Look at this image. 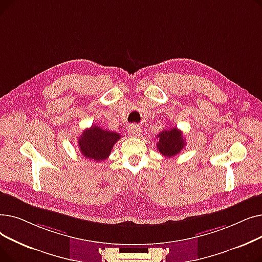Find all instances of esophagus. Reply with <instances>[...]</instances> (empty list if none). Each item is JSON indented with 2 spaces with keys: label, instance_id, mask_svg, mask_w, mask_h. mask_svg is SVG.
Segmentation results:
<instances>
[{
  "label": "esophagus",
  "instance_id": "34e87169",
  "mask_svg": "<svg viewBox=\"0 0 262 262\" xmlns=\"http://www.w3.org/2000/svg\"><path fill=\"white\" fill-rule=\"evenodd\" d=\"M128 132H129V135L132 137H139L142 133V129L139 125H137V124H133V125L129 126Z\"/></svg>",
  "mask_w": 262,
  "mask_h": 262
}]
</instances>
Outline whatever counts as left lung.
<instances>
[{"label": "left lung", "mask_w": 262, "mask_h": 262, "mask_svg": "<svg viewBox=\"0 0 262 262\" xmlns=\"http://www.w3.org/2000/svg\"><path fill=\"white\" fill-rule=\"evenodd\" d=\"M157 149L161 155L168 158L180 154L186 142L182 132L177 127L163 129L157 135Z\"/></svg>", "instance_id": "1"}]
</instances>
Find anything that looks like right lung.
Returning a JSON list of instances; mask_svg holds the SVG:
<instances>
[{
    "mask_svg": "<svg viewBox=\"0 0 262 262\" xmlns=\"http://www.w3.org/2000/svg\"><path fill=\"white\" fill-rule=\"evenodd\" d=\"M120 138V134L116 132L92 125L90 128L85 129L78 138L79 150L88 159L102 161L108 158L114 145Z\"/></svg>",
    "mask_w": 262,
    "mask_h": 262,
    "instance_id": "right-lung-1",
    "label": "right lung"
}]
</instances>
